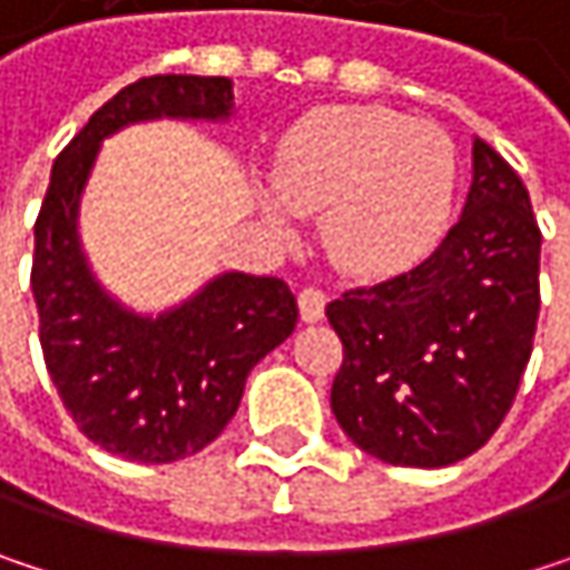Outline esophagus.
Masks as SVG:
<instances>
[{"mask_svg": "<svg viewBox=\"0 0 570 570\" xmlns=\"http://www.w3.org/2000/svg\"><path fill=\"white\" fill-rule=\"evenodd\" d=\"M296 303H299V320L303 323H320L326 316V293L316 289V286H303Z\"/></svg>", "mask_w": 570, "mask_h": 570, "instance_id": "34e87169", "label": "esophagus"}]
</instances>
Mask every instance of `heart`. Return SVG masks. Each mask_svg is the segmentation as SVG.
<instances>
[{"label":"heart","instance_id":"1","mask_svg":"<svg viewBox=\"0 0 570 570\" xmlns=\"http://www.w3.org/2000/svg\"><path fill=\"white\" fill-rule=\"evenodd\" d=\"M277 190L296 210H326V247L343 271L390 277L442 240L455 148L442 128L390 108H320L286 135Z\"/></svg>","mask_w":570,"mask_h":570}]
</instances>
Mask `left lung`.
Instances as JSON below:
<instances>
[{
    "label": "left lung",
    "mask_w": 570,
    "mask_h": 570,
    "mask_svg": "<svg viewBox=\"0 0 570 570\" xmlns=\"http://www.w3.org/2000/svg\"><path fill=\"white\" fill-rule=\"evenodd\" d=\"M541 230L528 187L482 138L459 224L412 271L326 306L343 343L330 405L390 465L442 469L482 449L521 386L538 309Z\"/></svg>",
    "instance_id": "1"
}]
</instances>
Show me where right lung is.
Listing matches in <instances>:
<instances>
[{"label":"right lung","mask_w":570,"mask_h":570,"mask_svg":"<svg viewBox=\"0 0 570 570\" xmlns=\"http://www.w3.org/2000/svg\"><path fill=\"white\" fill-rule=\"evenodd\" d=\"M230 78L151 75L121 88L65 145L36 220L32 296L46 370L75 425L128 462H177L234 419L247 373L296 326L277 277L224 274L161 316L118 306L78 244V200L108 135L148 118H227Z\"/></svg>","instance_id":"right-lung-1"}]
</instances>
